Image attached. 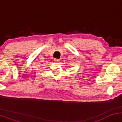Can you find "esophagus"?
Returning <instances> with one entry per match:
<instances>
[{
    "mask_svg": "<svg viewBox=\"0 0 122 122\" xmlns=\"http://www.w3.org/2000/svg\"><path fill=\"white\" fill-rule=\"evenodd\" d=\"M54 61H55V62H59V61H60V60L57 59V58H55V59H54Z\"/></svg>",
    "mask_w": 122,
    "mask_h": 122,
    "instance_id": "obj_1",
    "label": "esophagus"
}]
</instances>
